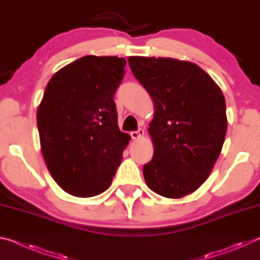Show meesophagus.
I'll list each match as a JSON object with an SVG mask.
<instances>
[{
    "label": "esophagus",
    "mask_w": 260,
    "mask_h": 260,
    "mask_svg": "<svg viewBox=\"0 0 260 260\" xmlns=\"http://www.w3.org/2000/svg\"><path fill=\"white\" fill-rule=\"evenodd\" d=\"M143 135H144V131L142 128H140V129L135 131V132H132V133H131V136H132V139H133V140L142 139Z\"/></svg>",
    "instance_id": "esophagus-1"
}]
</instances>
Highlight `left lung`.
Here are the masks:
<instances>
[{
  "label": "left lung",
  "instance_id": "obj_1",
  "mask_svg": "<svg viewBox=\"0 0 260 260\" xmlns=\"http://www.w3.org/2000/svg\"><path fill=\"white\" fill-rule=\"evenodd\" d=\"M129 68L155 104L149 134L152 159L143 177L152 191L181 199L204 183L227 132L222 91L204 70L186 60L131 56Z\"/></svg>",
  "mask_w": 260,
  "mask_h": 260
}]
</instances>
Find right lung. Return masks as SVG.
Masks as SVG:
<instances>
[{"mask_svg": "<svg viewBox=\"0 0 260 260\" xmlns=\"http://www.w3.org/2000/svg\"><path fill=\"white\" fill-rule=\"evenodd\" d=\"M125 65L116 56H85L46 87L37 114L41 151L57 184L73 196L107 190L131 140L118 127L113 101Z\"/></svg>", "mask_w": 260, "mask_h": 260, "instance_id": "obj_1", "label": "right lung"}]
</instances>
